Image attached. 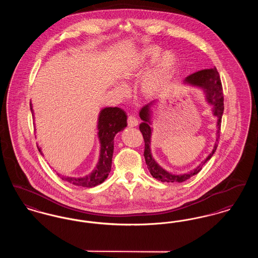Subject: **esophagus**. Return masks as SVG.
<instances>
[{"label": "esophagus", "instance_id": "1", "mask_svg": "<svg viewBox=\"0 0 258 258\" xmlns=\"http://www.w3.org/2000/svg\"><path fill=\"white\" fill-rule=\"evenodd\" d=\"M127 124L131 127L136 126L138 124V120L135 118V116H130L128 119H127Z\"/></svg>", "mask_w": 258, "mask_h": 258}]
</instances>
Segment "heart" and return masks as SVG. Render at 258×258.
Masks as SVG:
<instances>
[{
    "label": "heart",
    "mask_w": 258,
    "mask_h": 258,
    "mask_svg": "<svg viewBox=\"0 0 258 258\" xmlns=\"http://www.w3.org/2000/svg\"><path fill=\"white\" fill-rule=\"evenodd\" d=\"M162 49L158 45H147L139 50L124 63L121 72V77L130 82L141 74L149 64L151 68L142 76L138 83L139 94L146 98H153L162 93L176 74L178 60L171 51L161 53ZM116 92L122 96L126 94L123 85H117Z\"/></svg>",
    "instance_id": "1"
}]
</instances>
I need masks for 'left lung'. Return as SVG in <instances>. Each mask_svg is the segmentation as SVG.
<instances>
[{
  "label": "left lung",
  "instance_id": "left-lung-1",
  "mask_svg": "<svg viewBox=\"0 0 258 258\" xmlns=\"http://www.w3.org/2000/svg\"><path fill=\"white\" fill-rule=\"evenodd\" d=\"M183 84L187 86L196 87L198 89H201L204 93L205 100L209 105L212 107L211 110L213 115L217 118V137L216 142L213 147L212 152L206 157V159L202 160L197 167L189 172H186L184 174H172L170 172L166 171L164 168H162L160 164L155 160L152 155L151 151V138L153 133V126H152V118H153V110L152 108L159 103V99L153 100L150 103L146 104L142 107V109L139 112V117L142 120V123L139 125V130L143 135L144 142H145V150H144V158L147 164L148 169L151 173V175L159 180L160 182H166V183H182L192 176L197 175L203 167V165L208 161L212 156L215 154L219 139L221 134V123L222 114H223V93H222V86H221V78L220 74L218 73L216 68L213 69H204L201 71H198L195 74H190L189 76L185 77Z\"/></svg>",
  "mask_w": 258,
  "mask_h": 258
}]
</instances>
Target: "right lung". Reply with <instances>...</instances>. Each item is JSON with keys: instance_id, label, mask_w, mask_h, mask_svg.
Returning a JSON list of instances; mask_svg holds the SVG:
<instances>
[{"instance_id": "1", "label": "right lung", "mask_w": 258, "mask_h": 258, "mask_svg": "<svg viewBox=\"0 0 258 258\" xmlns=\"http://www.w3.org/2000/svg\"><path fill=\"white\" fill-rule=\"evenodd\" d=\"M30 107L33 114V118H35L32 102H30ZM126 119V113L119 107H104L99 111L98 118V137L100 149L99 158L95 169L83 177L61 176L58 173L61 180L70 184L84 187H94L103 183L107 179L111 171L112 157L114 152V137L127 125ZM37 146L40 155L43 156L41 148L37 144Z\"/></svg>"}]
</instances>
